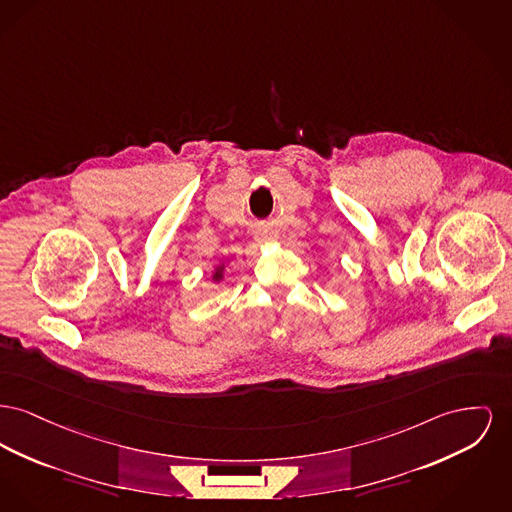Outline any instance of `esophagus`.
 Returning <instances> with one entry per match:
<instances>
[{
	"instance_id": "1",
	"label": "esophagus",
	"mask_w": 512,
	"mask_h": 512,
	"mask_svg": "<svg viewBox=\"0 0 512 512\" xmlns=\"http://www.w3.org/2000/svg\"><path fill=\"white\" fill-rule=\"evenodd\" d=\"M271 238L272 236L269 232H259V234H257V240L259 241L271 240Z\"/></svg>"
}]
</instances>
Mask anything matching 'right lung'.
<instances>
[{
    "label": "right lung",
    "instance_id": "right-lung-1",
    "mask_svg": "<svg viewBox=\"0 0 512 512\" xmlns=\"http://www.w3.org/2000/svg\"><path fill=\"white\" fill-rule=\"evenodd\" d=\"M214 278H216V280L220 278V271H216V274H214Z\"/></svg>",
    "mask_w": 512,
    "mask_h": 512
}]
</instances>
